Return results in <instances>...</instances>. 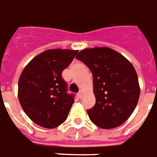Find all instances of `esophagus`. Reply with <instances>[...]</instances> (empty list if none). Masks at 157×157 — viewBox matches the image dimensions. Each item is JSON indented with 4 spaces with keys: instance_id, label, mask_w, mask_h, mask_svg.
<instances>
[{
    "instance_id": "1",
    "label": "esophagus",
    "mask_w": 157,
    "mask_h": 157,
    "mask_svg": "<svg viewBox=\"0 0 157 157\" xmlns=\"http://www.w3.org/2000/svg\"><path fill=\"white\" fill-rule=\"evenodd\" d=\"M77 95H78L79 98H80V99H82V96H83V91H82V90H80V91H79V93L77 94Z\"/></svg>"
}]
</instances>
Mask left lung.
I'll return each instance as SVG.
<instances>
[{"label":"left lung","instance_id":"1","mask_svg":"<svg viewBox=\"0 0 157 157\" xmlns=\"http://www.w3.org/2000/svg\"><path fill=\"white\" fill-rule=\"evenodd\" d=\"M75 58L86 64L93 75L96 104L86 111L90 121L103 129L121 126L131 117L140 97L134 67L108 47L84 49Z\"/></svg>","mask_w":157,"mask_h":157}]
</instances>
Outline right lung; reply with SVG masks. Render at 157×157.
Returning a JSON list of instances; mask_svg holds the SVG:
<instances>
[{
    "instance_id": "1",
    "label": "right lung",
    "mask_w": 157,
    "mask_h": 157,
    "mask_svg": "<svg viewBox=\"0 0 157 157\" xmlns=\"http://www.w3.org/2000/svg\"><path fill=\"white\" fill-rule=\"evenodd\" d=\"M78 51L52 49L41 52L24 68L18 82V99L33 122L52 129L67 120L74 95L67 93L61 73Z\"/></svg>"
}]
</instances>
